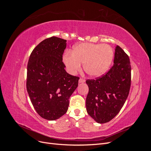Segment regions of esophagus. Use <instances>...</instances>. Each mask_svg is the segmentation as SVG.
<instances>
[{
    "label": "esophagus",
    "instance_id": "obj_1",
    "mask_svg": "<svg viewBox=\"0 0 151 151\" xmlns=\"http://www.w3.org/2000/svg\"><path fill=\"white\" fill-rule=\"evenodd\" d=\"M84 82H85V80L84 79H83V78H80L79 80V83H84Z\"/></svg>",
    "mask_w": 151,
    "mask_h": 151
}]
</instances>
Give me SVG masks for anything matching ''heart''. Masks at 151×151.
Masks as SVG:
<instances>
[{
    "label": "heart",
    "mask_w": 151,
    "mask_h": 151,
    "mask_svg": "<svg viewBox=\"0 0 151 151\" xmlns=\"http://www.w3.org/2000/svg\"><path fill=\"white\" fill-rule=\"evenodd\" d=\"M114 52L107 44L83 43L77 45L71 54L66 53L63 62L68 71L74 74L84 64V70L88 76L97 77L104 74L111 66Z\"/></svg>",
    "instance_id": "b5f03b06"
}]
</instances>
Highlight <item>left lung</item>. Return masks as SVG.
Here are the masks:
<instances>
[{"mask_svg":"<svg viewBox=\"0 0 151 151\" xmlns=\"http://www.w3.org/2000/svg\"><path fill=\"white\" fill-rule=\"evenodd\" d=\"M114 64L106 74L86 81L89 87L86 110L99 123L111 120L120 112L129 96L131 65L129 56L119 46L115 48Z\"/></svg>","mask_w":151,"mask_h":151,"instance_id":"left-lung-1","label":"left lung"}]
</instances>
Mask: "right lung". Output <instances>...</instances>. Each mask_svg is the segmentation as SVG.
<instances>
[{"mask_svg":"<svg viewBox=\"0 0 151 151\" xmlns=\"http://www.w3.org/2000/svg\"><path fill=\"white\" fill-rule=\"evenodd\" d=\"M67 40L52 36L31 52L27 67L26 88L38 115L55 120L66 113L69 98L78 86L79 77L65 71L62 55Z\"/></svg>","mask_w":151,"mask_h":151,"instance_id":"add662e5","label":"right lung"}]
</instances>
